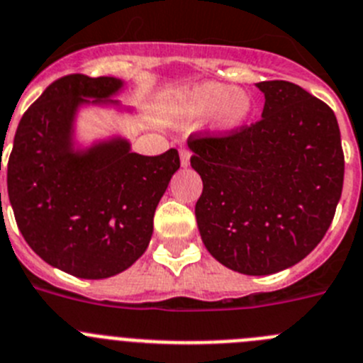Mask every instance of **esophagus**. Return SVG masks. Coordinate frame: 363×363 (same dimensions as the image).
<instances>
[{
    "instance_id": "34e87169",
    "label": "esophagus",
    "mask_w": 363,
    "mask_h": 363,
    "mask_svg": "<svg viewBox=\"0 0 363 363\" xmlns=\"http://www.w3.org/2000/svg\"><path fill=\"white\" fill-rule=\"evenodd\" d=\"M179 162H182L184 167H187V165L191 164V151H189L187 147L179 149Z\"/></svg>"
}]
</instances>
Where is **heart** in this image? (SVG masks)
Listing matches in <instances>:
<instances>
[{
	"label": "heart",
	"mask_w": 363,
	"mask_h": 363,
	"mask_svg": "<svg viewBox=\"0 0 363 363\" xmlns=\"http://www.w3.org/2000/svg\"><path fill=\"white\" fill-rule=\"evenodd\" d=\"M179 109L189 118H205L216 113L218 128L230 131L248 121L252 101L247 93L234 91L227 84L205 82L185 93L179 101Z\"/></svg>",
	"instance_id": "obj_1"
}]
</instances>
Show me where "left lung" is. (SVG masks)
<instances>
[{"instance_id": "obj_1", "label": "left lung", "mask_w": 363, "mask_h": 363, "mask_svg": "<svg viewBox=\"0 0 363 363\" xmlns=\"http://www.w3.org/2000/svg\"><path fill=\"white\" fill-rule=\"evenodd\" d=\"M255 124L189 136L203 192L196 221L214 259L245 275L286 270L310 254L335 218L344 185L337 116L288 81H262Z\"/></svg>"}]
</instances>
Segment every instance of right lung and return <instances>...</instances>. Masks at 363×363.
<instances>
[{"mask_svg": "<svg viewBox=\"0 0 363 363\" xmlns=\"http://www.w3.org/2000/svg\"><path fill=\"white\" fill-rule=\"evenodd\" d=\"M122 84L82 73L52 82L23 115L6 164L10 205L28 247L81 279L121 274L144 254L160 198L179 169L176 149L144 156L124 138L73 149L79 106L118 104L108 99Z\"/></svg>", "mask_w": 363, "mask_h": 363, "instance_id": "1", "label": "right lung"}]
</instances>
